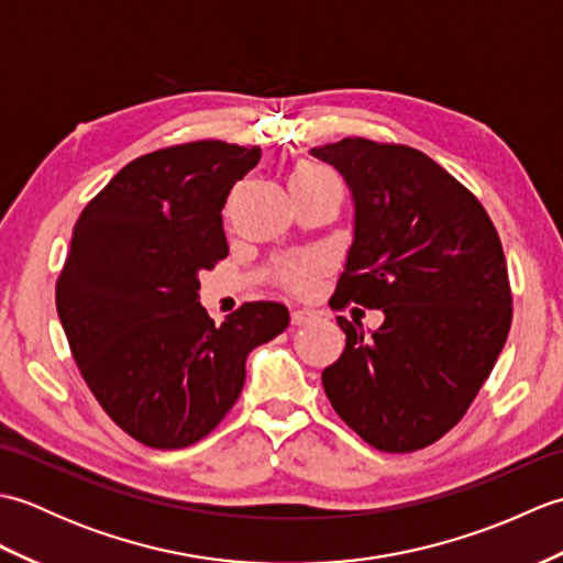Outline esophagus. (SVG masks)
I'll return each instance as SVG.
<instances>
[{"label":"esophagus","instance_id":"34e87169","mask_svg":"<svg viewBox=\"0 0 563 563\" xmlns=\"http://www.w3.org/2000/svg\"><path fill=\"white\" fill-rule=\"evenodd\" d=\"M312 317H314V312H312V309H307V307L292 309V324H305V321H309Z\"/></svg>","mask_w":563,"mask_h":563}]
</instances>
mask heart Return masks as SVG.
Listing matches in <instances>:
<instances>
[{"mask_svg":"<svg viewBox=\"0 0 563 563\" xmlns=\"http://www.w3.org/2000/svg\"><path fill=\"white\" fill-rule=\"evenodd\" d=\"M324 186H333L341 188V181L336 178V174L329 172L327 166L321 164H300L290 176V188H324ZM314 278V268L312 266H290L283 271V280L288 288L292 290H305L312 285Z\"/></svg>","mask_w":563,"mask_h":563,"instance_id":"1","label":"heart"}]
</instances>
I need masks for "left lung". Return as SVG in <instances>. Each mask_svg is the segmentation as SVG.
Listing matches in <instances>:
<instances>
[{
  "instance_id": "obj_1",
  "label": "left lung",
  "mask_w": 563,
  "mask_h": 563,
  "mask_svg": "<svg viewBox=\"0 0 563 563\" xmlns=\"http://www.w3.org/2000/svg\"><path fill=\"white\" fill-rule=\"evenodd\" d=\"M349 184L353 244L331 307L382 309L321 373L345 426L382 452H413L460 423L504 351L512 295L504 246L470 188L423 152L365 137L314 147Z\"/></svg>"
}]
</instances>
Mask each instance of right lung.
<instances>
[{
  "instance_id": "obj_1",
  "label": "right lung",
  "mask_w": 563,
  "mask_h": 563,
  "mask_svg": "<svg viewBox=\"0 0 563 563\" xmlns=\"http://www.w3.org/2000/svg\"><path fill=\"white\" fill-rule=\"evenodd\" d=\"M261 147L198 140L123 166L71 230L57 317L101 409L154 450L206 438L239 399L246 355L290 324L246 302L220 327L200 307L202 271L227 258L222 208Z\"/></svg>"
}]
</instances>
